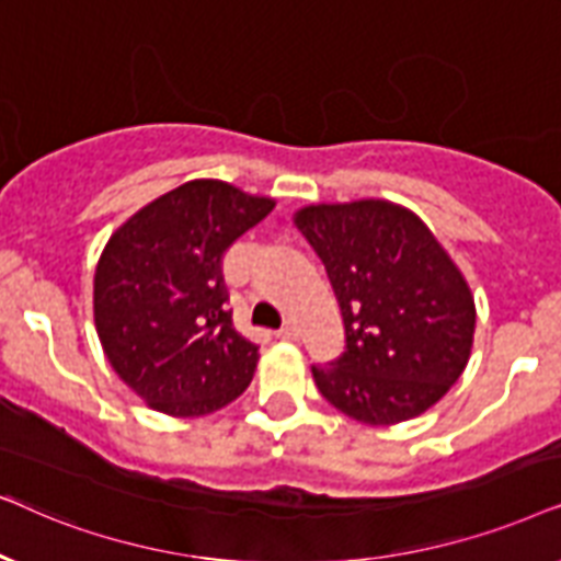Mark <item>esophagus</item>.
I'll use <instances>...</instances> for the list:
<instances>
[{"mask_svg": "<svg viewBox=\"0 0 561 561\" xmlns=\"http://www.w3.org/2000/svg\"><path fill=\"white\" fill-rule=\"evenodd\" d=\"M276 339L282 341H297V325L295 323H285L276 331Z\"/></svg>", "mask_w": 561, "mask_h": 561, "instance_id": "esophagus-1", "label": "esophagus"}]
</instances>
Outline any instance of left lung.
Masks as SVG:
<instances>
[{"label":"left lung","instance_id":"left-lung-1","mask_svg":"<svg viewBox=\"0 0 561 561\" xmlns=\"http://www.w3.org/2000/svg\"><path fill=\"white\" fill-rule=\"evenodd\" d=\"M297 228L323 261L346 348L312 367L323 398L367 425L421 415L469 362L474 300L425 222L385 199L312 205Z\"/></svg>","mask_w":561,"mask_h":561}]
</instances>
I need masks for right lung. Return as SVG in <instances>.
Returning a JSON list of instances; mask_svg holds the SVG:
<instances>
[{
  "label": "right lung",
  "mask_w": 561,
  "mask_h": 561,
  "mask_svg": "<svg viewBox=\"0 0 561 561\" xmlns=\"http://www.w3.org/2000/svg\"><path fill=\"white\" fill-rule=\"evenodd\" d=\"M274 210L194 179L117 228L94 274V323L117 377L148 405L207 415L249 387L259 346L233 328L222 256Z\"/></svg>",
  "instance_id": "obj_1"
}]
</instances>
